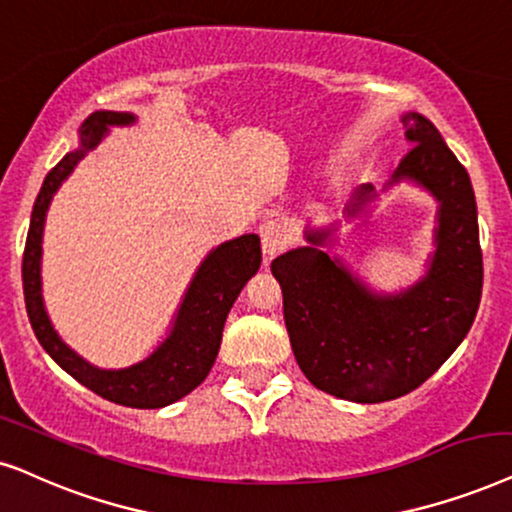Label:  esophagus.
<instances>
[{
	"mask_svg": "<svg viewBox=\"0 0 512 512\" xmlns=\"http://www.w3.org/2000/svg\"><path fill=\"white\" fill-rule=\"evenodd\" d=\"M258 232H261V247L265 258L277 256L284 247H287V230H284V225L277 221V218L263 221Z\"/></svg>",
	"mask_w": 512,
	"mask_h": 512,
	"instance_id": "1",
	"label": "esophagus"
}]
</instances>
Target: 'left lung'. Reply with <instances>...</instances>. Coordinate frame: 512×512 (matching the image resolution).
<instances>
[{"mask_svg": "<svg viewBox=\"0 0 512 512\" xmlns=\"http://www.w3.org/2000/svg\"><path fill=\"white\" fill-rule=\"evenodd\" d=\"M409 152L393 174L437 202L435 254L426 277L400 294H374L320 244L327 232H305L310 247L277 256L270 270L284 296V324L301 371L324 393L374 404L395 400L428 381L473 327L482 296V249L470 176L418 112L402 117ZM362 185L355 216L374 199Z\"/></svg>", "mask_w": 512, "mask_h": 512, "instance_id": "left-lung-1", "label": "left lung"}]
</instances>
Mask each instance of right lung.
<instances>
[{"instance_id":"right-lung-1","label":"right lung","mask_w":512,"mask_h":512,"mask_svg":"<svg viewBox=\"0 0 512 512\" xmlns=\"http://www.w3.org/2000/svg\"><path fill=\"white\" fill-rule=\"evenodd\" d=\"M131 112H94L82 124L79 150H72L46 174L35 199L28 240L23 254L25 308L37 341L53 357L58 367L68 371L105 400L136 409H159L192 393L207 378L221 348L223 324L232 303L251 277L261 268V240L258 235H242L211 251L192 277L185 298L178 308L174 329L143 362L126 369H98L82 360L75 350L61 341L51 327L42 298V232L49 204L61 183L72 174L86 150L96 148L108 134V126L134 124Z\"/></svg>"}]
</instances>
